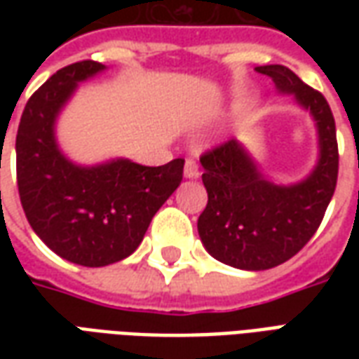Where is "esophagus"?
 <instances>
[{"label": "esophagus", "instance_id": "obj_1", "mask_svg": "<svg viewBox=\"0 0 359 359\" xmlns=\"http://www.w3.org/2000/svg\"><path fill=\"white\" fill-rule=\"evenodd\" d=\"M200 175L198 171V163H196L194 159H187V163H184V177L187 179H196Z\"/></svg>", "mask_w": 359, "mask_h": 359}]
</instances>
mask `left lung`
I'll use <instances>...</instances> for the list:
<instances>
[{
  "label": "left lung",
  "mask_w": 359,
  "mask_h": 359,
  "mask_svg": "<svg viewBox=\"0 0 359 359\" xmlns=\"http://www.w3.org/2000/svg\"><path fill=\"white\" fill-rule=\"evenodd\" d=\"M256 71L271 76L278 94L292 95L311 115L319 157L306 179L277 184L236 138L202 156L208 205L198 219V233L210 256L244 271L271 269L296 256L321 225L339 177L337 128L323 94L283 65Z\"/></svg>",
  "instance_id": "1"
}]
</instances>
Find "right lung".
<instances>
[{"label": "right lung", "mask_w": 359, "mask_h": 359, "mask_svg": "<svg viewBox=\"0 0 359 359\" xmlns=\"http://www.w3.org/2000/svg\"><path fill=\"white\" fill-rule=\"evenodd\" d=\"M107 67H63L28 100L17 133V184L28 223L67 262L103 267L140 246L151 217L182 180L184 159L146 167L117 157L97 165L71 161L55 125L79 84Z\"/></svg>", "instance_id": "add662e5"}]
</instances>
